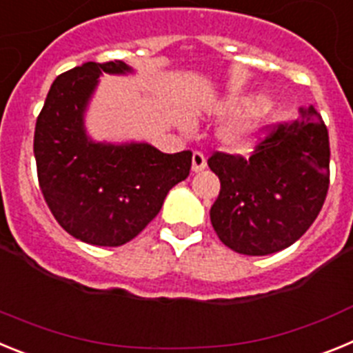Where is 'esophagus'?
I'll list each match as a JSON object with an SVG mask.
<instances>
[{
  "label": "esophagus",
  "instance_id": "esophagus-1",
  "mask_svg": "<svg viewBox=\"0 0 353 353\" xmlns=\"http://www.w3.org/2000/svg\"><path fill=\"white\" fill-rule=\"evenodd\" d=\"M205 168H207V159H205V155L201 152H194L192 154V171L198 173V171H203Z\"/></svg>",
  "mask_w": 353,
  "mask_h": 353
}]
</instances>
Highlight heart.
Masks as SVG:
<instances>
[{"instance_id": "heart-1", "label": "heart", "mask_w": 353, "mask_h": 353, "mask_svg": "<svg viewBox=\"0 0 353 353\" xmlns=\"http://www.w3.org/2000/svg\"><path fill=\"white\" fill-rule=\"evenodd\" d=\"M270 101L251 102L245 97H230L215 105L219 117H233L219 130V139L233 152H248L263 132L265 121L272 111Z\"/></svg>"}]
</instances>
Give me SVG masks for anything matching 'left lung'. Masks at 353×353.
Segmentation results:
<instances>
[{"label": "left lung", "instance_id": "obj_1", "mask_svg": "<svg viewBox=\"0 0 353 353\" xmlns=\"http://www.w3.org/2000/svg\"><path fill=\"white\" fill-rule=\"evenodd\" d=\"M329 132L313 105L279 123L249 159L215 152L221 180L210 221L224 245L265 256L297 242L320 214L329 189Z\"/></svg>", "mask_w": 353, "mask_h": 353}]
</instances>
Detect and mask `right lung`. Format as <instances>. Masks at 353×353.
<instances>
[{"instance_id":"right-lung-1","label":"right lung","mask_w":353,"mask_h":353,"mask_svg":"<svg viewBox=\"0 0 353 353\" xmlns=\"http://www.w3.org/2000/svg\"><path fill=\"white\" fill-rule=\"evenodd\" d=\"M125 76L123 61H88L58 76L37 118L33 154L40 191L65 232L117 248L154 219L171 187L189 176L192 154H162L148 143H99L84 113L102 74Z\"/></svg>"}]
</instances>
